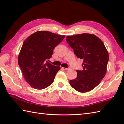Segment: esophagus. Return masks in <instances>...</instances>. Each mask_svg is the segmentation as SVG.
<instances>
[{"mask_svg":"<svg viewBox=\"0 0 124 124\" xmlns=\"http://www.w3.org/2000/svg\"><path fill=\"white\" fill-rule=\"evenodd\" d=\"M62 68L63 69V70H69L68 68H64V67H62Z\"/></svg>","mask_w":124,"mask_h":124,"instance_id":"obj_1","label":"esophagus"}]
</instances>
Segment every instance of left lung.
Returning a JSON list of instances; mask_svg holds the SVG:
<instances>
[{"instance_id": "left-lung-1", "label": "left lung", "mask_w": 124, "mask_h": 124, "mask_svg": "<svg viewBox=\"0 0 124 124\" xmlns=\"http://www.w3.org/2000/svg\"><path fill=\"white\" fill-rule=\"evenodd\" d=\"M66 41L78 58L82 59V70L70 81L71 86L80 92L91 91L99 84L107 72L109 54L103 41L93 34L83 33L67 36Z\"/></svg>"}]
</instances>
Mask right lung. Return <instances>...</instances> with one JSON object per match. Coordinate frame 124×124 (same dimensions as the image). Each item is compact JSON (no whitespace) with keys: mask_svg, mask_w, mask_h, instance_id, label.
<instances>
[{"mask_svg":"<svg viewBox=\"0 0 124 124\" xmlns=\"http://www.w3.org/2000/svg\"><path fill=\"white\" fill-rule=\"evenodd\" d=\"M65 35L39 31L31 34L23 43L18 63L26 81L35 89L41 90L52 84L60 67L45 61L52 55L54 48Z\"/></svg>","mask_w":124,"mask_h":124,"instance_id":"1","label":"right lung"}]
</instances>
